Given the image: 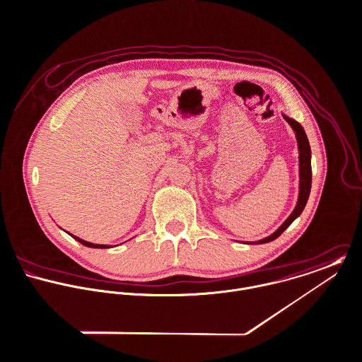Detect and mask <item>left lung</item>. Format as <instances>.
<instances>
[{
  "mask_svg": "<svg viewBox=\"0 0 362 362\" xmlns=\"http://www.w3.org/2000/svg\"><path fill=\"white\" fill-rule=\"evenodd\" d=\"M284 119L288 122L289 126L292 127L293 133H295V137H296V143H298V151H299V194H298V202H296V206L293 209V211L291 213L283 225L274 232L272 233L270 236L264 238V239H260L257 242H249V243H267V242H272L276 238H279L289 225L293 222V219L300 216V213L303 211L306 203H308V199H309V193H310V186H312V166H310V145L308 141V137L305 134V130L303 127L295 122L293 119H291L288 116L283 115Z\"/></svg>",
  "mask_w": 362,
  "mask_h": 362,
  "instance_id": "left-lung-1",
  "label": "left lung"
}]
</instances>
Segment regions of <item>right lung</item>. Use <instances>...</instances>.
<instances>
[{
    "mask_svg": "<svg viewBox=\"0 0 362 362\" xmlns=\"http://www.w3.org/2000/svg\"><path fill=\"white\" fill-rule=\"evenodd\" d=\"M71 235V233H70ZM75 240H78L79 243H82L83 246H88V247H95V249H109V247H112L110 245H98V243H90V242H86V240H83V239H81V238H78V236H75V235H71Z\"/></svg>",
    "mask_w": 362,
    "mask_h": 362,
    "instance_id": "right-lung-1",
    "label": "right lung"
}]
</instances>
